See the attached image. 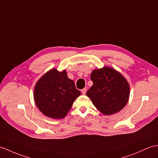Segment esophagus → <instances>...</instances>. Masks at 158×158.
I'll use <instances>...</instances> for the list:
<instances>
[{
	"label": "esophagus",
	"mask_w": 158,
	"mask_h": 158,
	"mask_svg": "<svg viewBox=\"0 0 158 158\" xmlns=\"http://www.w3.org/2000/svg\"><path fill=\"white\" fill-rule=\"evenodd\" d=\"M86 91H87V89H86V87H85V88H83V89H81V92L83 94H85Z\"/></svg>",
	"instance_id": "1"
}]
</instances>
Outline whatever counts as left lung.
Returning a JSON list of instances; mask_svg holds the SVG:
<instances>
[{"mask_svg":"<svg viewBox=\"0 0 158 158\" xmlns=\"http://www.w3.org/2000/svg\"><path fill=\"white\" fill-rule=\"evenodd\" d=\"M93 85L86 94L102 113L111 115L127 104L130 88L124 77L110 67L96 69L91 74Z\"/></svg>","mask_w":158,"mask_h":158,"instance_id":"obj_1","label":"left lung"}]
</instances>
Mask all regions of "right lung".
I'll list each match as a JSON object with an SVG mask.
<instances>
[{
    "label": "right lung",
    "mask_w": 158,
    "mask_h": 158,
    "mask_svg": "<svg viewBox=\"0 0 158 158\" xmlns=\"http://www.w3.org/2000/svg\"><path fill=\"white\" fill-rule=\"evenodd\" d=\"M81 91L67 72L52 69L42 77L34 89V100L44 114L60 119L67 115Z\"/></svg>",
    "instance_id": "right-lung-1"
}]
</instances>
